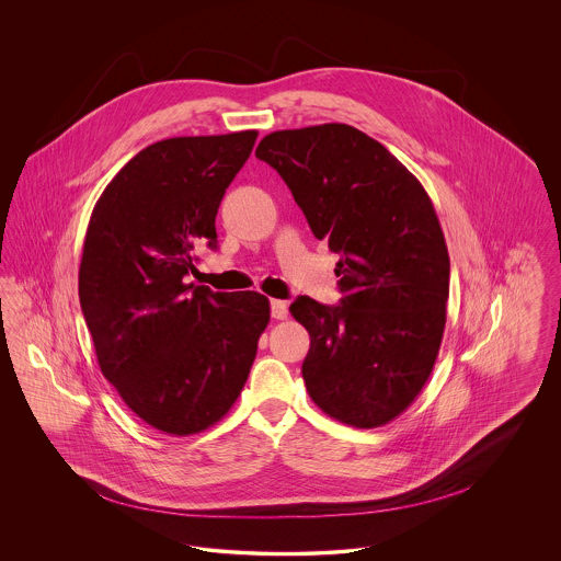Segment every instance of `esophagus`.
<instances>
[{
    "label": "esophagus",
    "instance_id": "34e87169",
    "mask_svg": "<svg viewBox=\"0 0 561 561\" xmlns=\"http://www.w3.org/2000/svg\"><path fill=\"white\" fill-rule=\"evenodd\" d=\"M271 318L273 320H286L288 318V302L286 300H271Z\"/></svg>",
    "mask_w": 561,
    "mask_h": 561
}]
</instances>
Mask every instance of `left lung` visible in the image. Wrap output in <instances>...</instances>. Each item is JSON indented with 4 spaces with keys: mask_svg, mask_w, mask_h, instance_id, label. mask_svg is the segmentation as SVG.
I'll list each match as a JSON object with an SVG mask.
<instances>
[{
    "mask_svg": "<svg viewBox=\"0 0 561 561\" xmlns=\"http://www.w3.org/2000/svg\"><path fill=\"white\" fill-rule=\"evenodd\" d=\"M256 158L279 172L318 240L341 254L339 307L290 305L311 336L302 378L311 400L351 427L398 419L437 359L450 259L419 179L347 124L277 130Z\"/></svg>",
    "mask_w": 561,
    "mask_h": 561,
    "instance_id": "left-lung-1",
    "label": "left lung"
}]
</instances>
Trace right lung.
<instances>
[{"label": "right lung", "instance_id": "obj_1", "mask_svg": "<svg viewBox=\"0 0 561 561\" xmlns=\"http://www.w3.org/2000/svg\"><path fill=\"white\" fill-rule=\"evenodd\" d=\"M259 133L179 136L134 156L99 197L83 240L80 302L101 373L147 425L193 435L240 398L268 298L187 284L197 245Z\"/></svg>", "mask_w": 561, "mask_h": 561}]
</instances>
